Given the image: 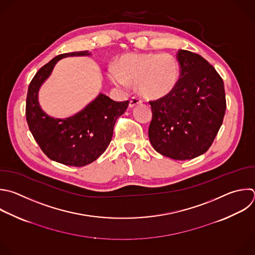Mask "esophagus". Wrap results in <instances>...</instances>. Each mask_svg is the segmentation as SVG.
<instances>
[{"instance_id": "esophagus-1", "label": "esophagus", "mask_w": 255, "mask_h": 255, "mask_svg": "<svg viewBox=\"0 0 255 255\" xmlns=\"http://www.w3.org/2000/svg\"><path fill=\"white\" fill-rule=\"evenodd\" d=\"M142 103V100L139 98V97H137V96H134V97H132L131 99H130V102H129V106L130 107H134V106H136V105H139V104H141Z\"/></svg>"}]
</instances>
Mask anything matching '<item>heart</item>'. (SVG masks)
<instances>
[{"label": "heart", "mask_w": 255, "mask_h": 255, "mask_svg": "<svg viewBox=\"0 0 255 255\" xmlns=\"http://www.w3.org/2000/svg\"><path fill=\"white\" fill-rule=\"evenodd\" d=\"M110 79L119 86L136 84L139 93L148 99L171 94L180 79V66L170 54H125L109 69Z\"/></svg>", "instance_id": "1"}]
</instances>
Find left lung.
<instances>
[{"label":"left lung","instance_id":"1","mask_svg":"<svg viewBox=\"0 0 255 255\" xmlns=\"http://www.w3.org/2000/svg\"><path fill=\"white\" fill-rule=\"evenodd\" d=\"M180 79L171 94L149 101V140L161 155L193 159L211 146L222 125L226 99L220 75L200 55L179 50Z\"/></svg>","mask_w":255,"mask_h":255}]
</instances>
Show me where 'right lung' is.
<instances>
[{
	"instance_id": "right-lung-1",
	"label": "right lung",
	"mask_w": 255,
	"mask_h": 255,
	"mask_svg": "<svg viewBox=\"0 0 255 255\" xmlns=\"http://www.w3.org/2000/svg\"><path fill=\"white\" fill-rule=\"evenodd\" d=\"M87 51L58 55L44 65L32 79L26 101L29 129L42 151L56 162L85 166L95 161L107 149L115 122L127 109L129 101L116 102L104 94L79 113L65 119L48 116L40 107L38 92L56 63L65 57L88 56Z\"/></svg>"
}]
</instances>
